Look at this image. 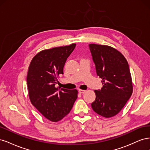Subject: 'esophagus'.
<instances>
[{
	"label": "esophagus",
	"instance_id": "34e87169",
	"mask_svg": "<svg viewBox=\"0 0 150 150\" xmlns=\"http://www.w3.org/2000/svg\"><path fill=\"white\" fill-rule=\"evenodd\" d=\"M78 91H79V93L80 94H83V93H84L86 92V91H85V90H83V89H79L78 90Z\"/></svg>",
	"mask_w": 150,
	"mask_h": 150
}]
</instances>
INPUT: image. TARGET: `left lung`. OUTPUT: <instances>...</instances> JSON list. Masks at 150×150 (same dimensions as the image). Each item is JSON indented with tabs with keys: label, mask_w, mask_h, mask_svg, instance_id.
<instances>
[{
	"label": "left lung",
	"mask_w": 150,
	"mask_h": 150,
	"mask_svg": "<svg viewBox=\"0 0 150 150\" xmlns=\"http://www.w3.org/2000/svg\"><path fill=\"white\" fill-rule=\"evenodd\" d=\"M97 75L102 79L101 90H95L94 111L104 117L115 116L122 110L133 93L128 63L114 47L96 44L89 45Z\"/></svg>",
	"instance_id": "left-lung-1"
}]
</instances>
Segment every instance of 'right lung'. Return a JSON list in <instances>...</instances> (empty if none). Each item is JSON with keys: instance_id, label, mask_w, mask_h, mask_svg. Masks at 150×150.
Here are the masks:
<instances>
[{"instance_id": "right-lung-1", "label": "right lung", "mask_w": 150, "mask_h": 150, "mask_svg": "<svg viewBox=\"0 0 150 150\" xmlns=\"http://www.w3.org/2000/svg\"><path fill=\"white\" fill-rule=\"evenodd\" d=\"M76 45L42 50L33 58L29 67L27 84L30 101L52 122L60 121L69 114L78 98L77 89L56 87L67 59Z\"/></svg>"}]
</instances>
